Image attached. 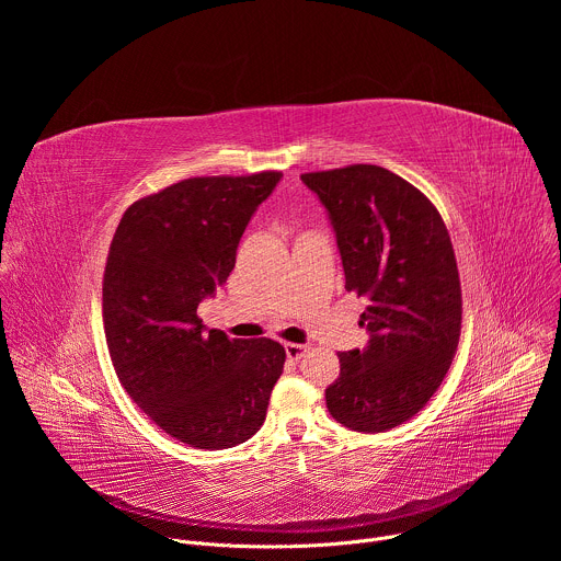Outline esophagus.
Wrapping results in <instances>:
<instances>
[{"label": "esophagus", "instance_id": "esophagus-1", "mask_svg": "<svg viewBox=\"0 0 561 561\" xmlns=\"http://www.w3.org/2000/svg\"><path fill=\"white\" fill-rule=\"evenodd\" d=\"M284 348H286V355H288V359H301V355L306 353V348L308 346H304V344H295V342H288V344H284Z\"/></svg>", "mask_w": 561, "mask_h": 561}]
</instances>
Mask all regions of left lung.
I'll return each instance as SVG.
<instances>
[{"mask_svg": "<svg viewBox=\"0 0 561 561\" xmlns=\"http://www.w3.org/2000/svg\"><path fill=\"white\" fill-rule=\"evenodd\" d=\"M335 228L346 290L366 297L364 351L340 353L327 388L335 422L383 433L415 417L444 381L461 331V286L439 210L413 184L353 164L304 173Z\"/></svg>", "mask_w": 561, "mask_h": 561, "instance_id": "1", "label": "left lung"}]
</instances>
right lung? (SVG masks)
Masks as SVG:
<instances>
[{
	"label": "right lung",
	"instance_id": "obj_1",
	"mask_svg": "<svg viewBox=\"0 0 561 561\" xmlns=\"http://www.w3.org/2000/svg\"><path fill=\"white\" fill-rule=\"evenodd\" d=\"M279 180V171L182 180L130 204L113 234L102 308L115 373L150 422L193 448L251 439L284 370L279 342L206 333L197 314Z\"/></svg>",
	"mask_w": 561,
	"mask_h": 561
}]
</instances>
